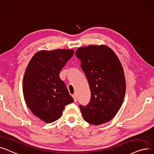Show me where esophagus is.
<instances>
[{
	"mask_svg": "<svg viewBox=\"0 0 154 154\" xmlns=\"http://www.w3.org/2000/svg\"><path fill=\"white\" fill-rule=\"evenodd\" d=\"M72 97L73 99H74L75 102H76L77 101V95L76 94H74L72 95Z\"/></svg>",
	"mask_w": 154,
	"mask_h": 154,
	"instance_id": "esophagus-1",
	"label": "esophagus"
}]
</instances>
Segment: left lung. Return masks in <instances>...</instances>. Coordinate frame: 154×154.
Wrapping results in <instances>:
<instances>
[{"label":"left lung","instance_id":"left-lung-1","mask_svg":"<svg viewBox=\"0 0 154 154\" xmlns=\"http://www.w3.org/2000/svg\"><path fill=\"white\" fill-rule=\"evenodd\" d=\"M88 81L91 100L79 106L83 119L94 125L110 121L121 108L126 91L122 65L114 51L103 45L78 48L75 53Z\"/></svg>","mask_w":154,"mask_h":154}]
</instances>
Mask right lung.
<instances>
[{"instance_id": "add662e5", "label": "right lung", "mask_w": 154, "mask_h": 154, "mask_svg": "<svg viewBox=\"0 0 154 154\" xmlns=\"http://www.w3.org/2000/svg\"><path fill=\"white\" fill-rule=\"evenodd\" d=\"M73 54L72 49L41 50L26 69L23 82L25 102L32 113L46 123L59 119L64 106L74 101L60 77Z\"/></svg>"}]
</instances>
